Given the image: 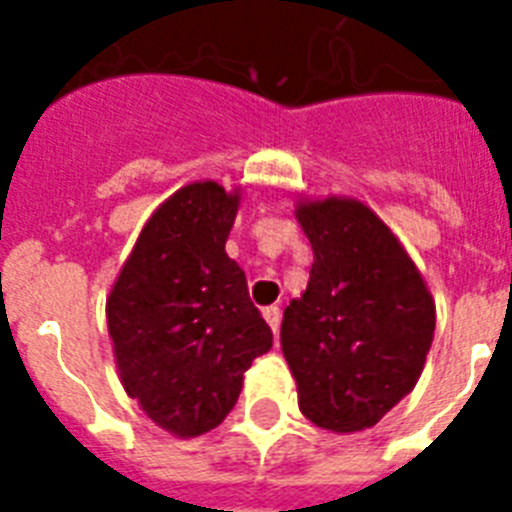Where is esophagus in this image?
Returning <instances> with one entry per match:
<instances>
[{
  "mask_svg": "<svg viewBox=\"0 0 512 512\" xmlns=\"http://www.w3.org/2000/svg\"><path fill=\"white\" fill-rule=\"evenodd\" d=\"M263 319L268 321V327L273 329V335L279 332V324H281V311L276 308V305H268V308H263Z\"/></svg>",
  "mask_w": 512,
  "mask_h": 512,
  "instance_id": "obj_1",
  "label": "esophagus"
}]
</instances>
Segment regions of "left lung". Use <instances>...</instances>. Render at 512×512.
Here are the masks:
<instances>
[{"instance_id": "obj_1", "label": "left lung", "mask_w": 512, "mask_h": 512, "mask_svg": "<svg viewBox=\"0 0 512 512\" xmlns=\"http://www.w3.org/2000/svg\"><path fill=\"white\" fill-rule=\"evenodd\" d=\"M297 220L313 265L305 295L284 311L281 350L300 409L335 433L372 428L420 380L436 305L404 247L361 201H308Z\"/></svg>"}]
</instances>
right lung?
I'll return each mask as SVG.
<instances>
[{
	"instance_id": "1",
	"label": "right lung",
	"mask_w": 512,
	"mask_h": 512,
	"mask_svg": "<svg viewBox=\"0 0 512 512\" xmlns=\"http://www.w3.org/2000/svg\"><path fill=\"white\" fill-rule=\"evenodd\" d=\"M239 196L191 183L156 209L106 303L127 396L175 436L217 428L273 332L225 255Z\"/></svg>"
}]
</instances>
